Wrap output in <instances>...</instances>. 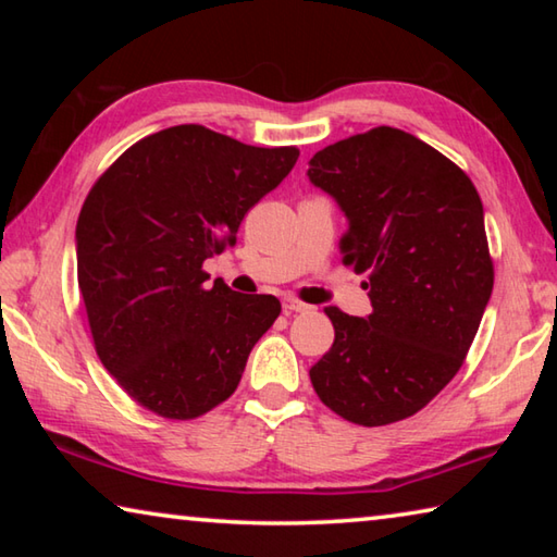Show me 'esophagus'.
<instances>
[{"label":"esophagus","mask_w":557,"mask_h":557,"mask_svg":"<svg viewBox=\"0 0 557 557\" xmlns=\"http://www.w3.org/2000/svg\"><path fill=\"white\" fill-rule=\"evenodd\" d=\"M282 309L289 314V312H305V309H309V307L305 305V301H299L295 297H285L282 299Z\"/></svg>","instance_id":"1"}]
</instances>
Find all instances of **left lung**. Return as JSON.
I'll list each match as a JSON object with an SVG mask.
<instances>
[{
	"instance_id": "8db88e82",
	"label": "left lung",
	"mask_w": 557,
	"mask_h": 557,
	"mask_svg": "<svg viewBox=\"0 0 557 557\" xmlns=\"http://www.w3.org/2000/svg\"><path fill=\"white\" fill-rule=\"evenodd\" d=\"M348 219L344 265L369 270L373 312H324L334 344L309 371L329 410L363 428L410 418L455 379L494 289L484 206L471 178L422 139L373 127L309 159Z\"/></svg>"
}]
</instances>
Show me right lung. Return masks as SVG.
<instances>
[{"label":"right lung","mask_w":557,"mask_h":557,"mask_svg":"<svg viewBox=\"0 0 557 557\" xmlns=\"http://www.w3.org/2000/svg\"><path fill=\"white\" fill-rule=\"evenodd\" d=\"M297 157L176 125L125 149L83 201L78 287L96 354L159 418L194 420L228 400L280 317L272 295H238L223 280L206 287L203 262L235 243Z\"/></svg>","instance_id":"1"}]
</instances>
